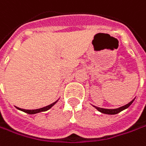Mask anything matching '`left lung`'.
<instances>
[{
	"instance_id": "8db88e82",
	"label": "left lung",
	"mask_w": 146,
	"mask_h": 146,
	"mask_svg": "<svg viewBox=\"0 0 146 146\" xmlns=\"http://www.w3.org/2000/svg\"><path fill=\"white\" fill-rule=\"evenodd\" d=\"M135 100V98L134 99H132L130 103H128L127 104H126V105L122 106V107H120V108H114V109H108V108H98V107H96V106H94L98 111H99L100 113H104V114H110V115H114V114H117L118 113H120L121 111H123L124 109H126V108H127L128 107H130V105L133 103V101Z\"/></svg>"
}]
</instances>
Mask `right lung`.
<instances>
[{"mask_svg":"<svg viewBox=\"0 0 146 146\" xmlns=\"http://www.w3.org/2000/svg\"><path fill=\"white\" fill-rule=\"evenodd\" d=\"M58 100H56V102L54 103H52V104H50V105L46 106V107H44V108H38V109H35V110H26V109H21V108H18V109L19 110H21V111H23V112H25L26 113H29V114H35V113H41V112H45V111H48V109H50L52 106L54 105L57 102Z\"/></svg>","mask_w":146,"mask_h":146,"instance_id":"add662e5","label":"right lung"}]
</instances>
